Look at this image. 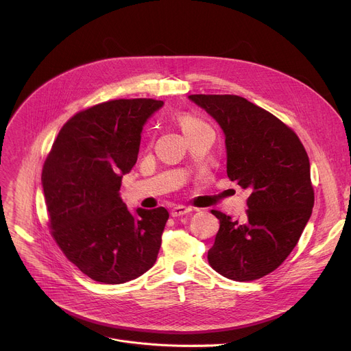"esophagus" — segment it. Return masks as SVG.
I'll list each match as a JSON object with an SVG mask.
<instances>
[{
    "label": "esophagus",
    "mask_w": 351,
    "mask_h": 351,
    "mask_svg": "<svg viewBox=\"0 0 351 351\" xmlns=\"http://www.w3.org/2000/svg\"><path fill=\"white\" fill-rule=\"evenodd\" d=\"M191 211H193V208H190V207L176 206V207H173V208L171 210V215H172L173 218H176V217H183V215H186V214H189V213H191Z\"/></svg>",
    "instance_id": "obj_1"
}]
</instances>
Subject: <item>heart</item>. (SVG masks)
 <instances>
[{"instance_id": "heart-1", "label": "heart", "mask_w": 351, "mask_h": 351, "mask_svg": "<svg viewBox=\"0 0 351 351\" xmlns=\"http://www.w3.org/2000/svg\"><path fill=\"white\" fill-rule=\"evenodd\" d=\"M179 123H180V128H182L183 133L190 132V130H194V129H197V128L204 125L199 119H197V118H194V117H191V115H187V114L179 117Z\"/></svg>"}]
</instances>
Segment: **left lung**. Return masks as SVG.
<instances>
[{
	"mask_svg": "<svg viewBox=\"0 0 351 351\" xmlns=\"http://www.w3.org/2000/svg\"><path fill=\"white\" fill-rule=\"evenodd\" d=\"M225 134L226 172L252 191L243 221L213 211L219 230L208 252L222 276L244 282L275 271L291 253L314 207L310 160L295 133L239 95H189Z\"/></svg>",
	"mask_w": 351,
	"mask_h": 351,
	"instance_id": "1",
	"label": "left lung"
}]
</instances>
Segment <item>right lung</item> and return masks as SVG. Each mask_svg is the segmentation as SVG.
I'll return each instance as SVG.
<instances>
[{"label": "right lung", "mask_w": 351, "mask_h": 351, "mask_svg": "<svg viewBox=\"0 0 351 351\" xmlns=\"http://www.w3.org/2000/svg\"><path fill=\"white\" fill-rule=\"evenodd\" d=\"M162 106L133 98L82 111L62 126L45 160L41 184L53 236L93 280L125 283L157 261L168 211L130 213L119 190L137 161L145 122Z\"/></svg>", "instance_id": "obj_1"}]
</instances>
